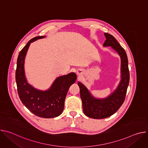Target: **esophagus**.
Instances as JSON below:
<instances>
[{
  "label": "esophagus",
  "instance_id": "1",
  "mask_svg": "<svg viewBox=\"0 0 148 148\" xmlns=\"http://www.w3.org/2000/svg\"><path fill=\"white\" fill-rule=\"evenodd\" d=\"M77 74H79V73H78V72H77Z\"/></svg>",
  "mask_w": 148,
  "mask_h": 148
}]
</instances>
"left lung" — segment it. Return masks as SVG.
<instances>
[{
	"label": "left lung",
	"mask_w": 148,
	"mask_h": 148,
	"mask_svg": "<svg viewBox=\"0 0 148 148\" xmlns=\"http://www.w3.org/2000/svg\"><path fill=\"white\" fill-rule=\"evenodd\" d=\"M104 35L106 40L103 46H111L121 57V79L115 91L108 97L103 99L95 98L85 86L79 82H78L84 113L86 116L94 119L108 118L119 110L125 100L130 82L128 61L125 50L113 36L107 33H105Z\"/></svg>",
	"instance_id": "left-lung-1"
}]
</instances>
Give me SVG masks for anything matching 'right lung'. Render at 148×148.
Wrapping results in <instances>:
<instances>
[{"label": "right lung", "instance_id": "right-lung-1", "mask_svg": "<svg viewBox=\"0 0 148 148\" xmlns=\"http://www.w3.org/2000/svg\"><path fill=\"white\" fill-rule=\"evenodd\" d=\"M44 37L45 36L34 37L20 51L17 61L16 81L19 98L25 106L38 116L51 118L59 116L63 111L68 90L75 82L77 75L71 73L58 77L46 91L37 90L27 82L24 69L27 51L31 43Z\"/></svg>", "mask_w": 148, "mask_h": 148}]
</instances>
